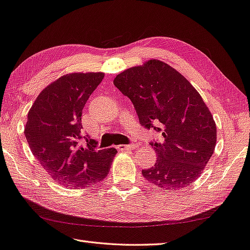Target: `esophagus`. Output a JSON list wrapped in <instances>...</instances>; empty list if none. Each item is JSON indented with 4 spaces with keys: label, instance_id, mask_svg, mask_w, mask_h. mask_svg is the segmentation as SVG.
Here are the masks:
<instances>
[{
    "label": "esophagus",
    "instance_id": "obj_1",
    "mask_svg": "<svg viewBox=\"0 0 250 250\" xmlns=\"http://www.w3.org/2000/svg\"><path fill=\"white\" fill-rule=\"evenodd\" d=\"M117 148L120 150V151H129V150L135 149L136 146L135 145H119Z\"/></svg>",
    "mask_w": 250,
    "mask_h": 250
}]
</instances>
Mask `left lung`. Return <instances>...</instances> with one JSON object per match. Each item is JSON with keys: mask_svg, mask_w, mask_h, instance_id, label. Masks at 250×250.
I'll list each match as a JSON object with an SVG mask.
<instances>
[{"mask_svg": "<svg viewBox=\"0 0 250 250\" xmlns=\"http://www.w3.org/2000/svg\"><path fill=\"white\" fill-rule=\"evenodd\" d=\"M114 85L130 98L141 125L153 126L164 138L151 144L158 160L153 167L142 171L145 179L167 190L195 182L217 141L215 121L195 87L159 60L126 69L116 75Z\"/></svg>", "mask_w": 250, "mask_h": 250, "instance_id": "obj_1", "label": "left lung"}]
</instances>
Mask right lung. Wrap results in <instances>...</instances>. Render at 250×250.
<instances>
[{"mask_svg": "<svg viewBox=\"0 0 250 250\" xmlns=\"http://www.w3.org/2000/svg\"><path fill=\"white\" fill-rule=\"evenodd\" d=\"M103 78V72L63 74L40 92L27 114L24 134L31 151L63 187H94L108 175L117 153L115 148L98 150L94 139L80 142L84 105Z\"/></svg>", "mask_w": 250, "mask_h": 250, "instance_id": "1", "label": "right lung"}]
</instances>
